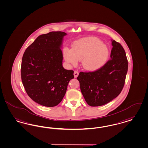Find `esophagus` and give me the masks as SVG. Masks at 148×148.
I'll return each instance as SVG.
<instances>
[{
  "label": "esophagus",
  "instance_id": "esophagus-1",
  "mask_svg": "<svg viewBox=\"0 0 148 148\" xmlns=\"http://www.w3.org/2000/svg\"><path fill=\"white\" fill-rule=\"evenodd\" d=\"M78 74H79V73H78V72L77 71H75L74 72V76H75V77H77L78 76Z\"/></svg>",
  "mask_w": 148,
  "mask_h": 148
}]
</instances>
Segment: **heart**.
Returning a JSON list of instances; mask_svg holds the SVG:
<instances>
[{
  "label": "heart",
  "mask_w": 148,
  "mask_h": 148,
  "mask_svg": "<svg viewBox=\"0 0 148 148\" xmlns=\"http://www.w3.org/2000/svg\"><path fill=\"white\" fill-rule=\"evenodd\" d=\"M63 55L66 62L76 66L82 60L83 67L89 71L97 70L104 66L108 60L109 50L99 39L89 37L75 42L72 49L65 48Z\"/></svg>",
  "instance_id": "b5f03b06"
}]
</instances>
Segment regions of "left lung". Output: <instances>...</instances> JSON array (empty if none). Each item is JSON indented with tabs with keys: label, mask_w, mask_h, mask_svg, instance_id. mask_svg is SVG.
I'll return each mask as SVG.
<instances>
[{
	"label": "left lung",
	"mask_w": 148,
	"mask_h": 148,
	"mask_svg": "<svg viewBox=\"0 0 148 148\" xmlns=\"http://www.w3.org/2000/svg\"><path fill=\"white\" fill-rule=\"evenodd\" d=\"M111 59L92 72H80L77 77L86 101L90 106L107 104L120 94L128 71V60L121 44L113 40Z\"/></svg>",
	"instance_id": "left-lung-1"
}]
</instances>
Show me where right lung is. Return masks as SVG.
I'll return each mask as SVG.
<instances>
[{"label":"right lung","instance_id":"1","mask_svg":"<svg viewBox=\"0 0 148 148\" xmlns=\"http://www.w3.org/2000/svg\"><path fill=\"white\" fill-rule=\"evenodd\" d=\"M64 32L42 34L26 49L21 67L22 84L28 95L38 104L54 107L65 95L73 71L62 66L60 49Z\"/></svg>","mask_w":148,"mask_h":148}]
</instances>
